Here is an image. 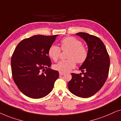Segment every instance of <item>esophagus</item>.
<instances>
[{"label":"esophagus","instance_id":"34e87169","mask_svg":"<svg viewBox=\"0 0 121 121\" xmlns=\"http://www.w3.org/2000/svg\"><path fill=\"white\" fill-rule=\"evenodd\" d=\"M64 74H65V73H64V72H59V75L60 76H62V75H64Z\"/></svg>","mask_w":121,"mask_h":121}]
</instances>
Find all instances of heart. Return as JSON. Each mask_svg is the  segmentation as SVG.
I'll return each instance as SVG.
<instances>
[{
    "mask_svg": "<svg viewBox=\"0 0 121 121\" xmlns=\"http://www.w3.org/2000/svg\"><path fill=\"white\" fill-rule=\"evenodd\" d=\"M61 49L70 50L67 55L68 60H62L55 64V70L60 72L70 71L76 66V61L78 64H82L87 57L88 51L82 42L75 37L68 36L61 41ZM60 54V49L59 46L53 44L50 46L48 50V55L52 60L56 61Z\"/></svg>",
    "mask_w": 121,
    "mask_h": 121,
    "instance_id": "obj_1",
    "label": "heart"
}]
</instances>
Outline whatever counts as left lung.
I'll list each match as a JSON object with an SVG mask.
<instances>
[{
  "label": "left lung",
  "mask_w": 121,
  "mask_h": 121,
  "mask_svg": "<svg viewBox=\"0 0 121 121\" xmlns=\"http://www.w3.org/2000/svg\"><path fill=\"white\" fill-rule=\"evenodd\" d=\"M83 39L88 47V55L79 70L82 74L71 73L67 86L70 91L77 97L88 98L94 95L104 86L109 72V57L100 39L87 33L76 34Z\"/></svg>",
  "instance_id": "8db88e82"
}]
</instances>
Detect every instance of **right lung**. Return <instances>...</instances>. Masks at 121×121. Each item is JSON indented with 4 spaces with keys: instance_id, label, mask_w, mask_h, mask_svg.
Instances as JSON below:
<instances>
[{
    "instance_id": "right-lung-1",
    "label": "right lung",
    "mask_w": 121,
    "mask_h": 121,
    "mask_svg": "<svg viewBox=\"0 0 121 121\" xmlns=\"http://www.w3.org/2000/svg\"><path fill=\"white\" fill-rule=\"evenodd\" d=\"M57 36L34 35L22 40L16 47L11 59L13 78L25 96L41 99L52 91L59 73L50 68L48 50Z\"/></svg>"
}]
</instances>
